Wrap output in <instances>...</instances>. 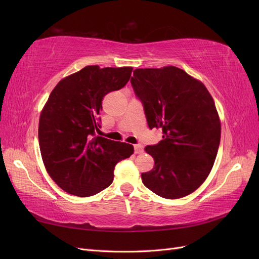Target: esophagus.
<instances>
[{
	"label": "esophagus",
	"instance_id": "1",
	"mask_svg": "<svg viewBox=\"0 0 259 259\" xmlns=\"http://www.w3.org/2000/svg\"><path fill=\"white\" fill-rule=\"evenodd\" d=\"M134 150H135L136 154H139V153H143L144 152V148H143L142 145L137 144V145H134Z\"/></svg>",
	"mask_w": 259,
	"mask_h": 259
}]
</instances>
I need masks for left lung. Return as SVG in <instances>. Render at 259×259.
I'll list each match as a JSON object with an SVG mask.
<instances>
[{"label":"left lung","instance_id":"1","mask_svg":"<svg viewBox=\"0 0 259 259\" xmlns=\"http://www.w3.org/2000/svg\"><path fill=\"white\" fill-rule=\"evenodd\" d=\"M131 83L143 101L148 126L163 139L145 150L154 160L143 184L165 199L192 193L205 182L221 143V120L201 81L174 66L136 69Z\"/></svg>","mask_w":259,"mask_h":259}]
</instances>
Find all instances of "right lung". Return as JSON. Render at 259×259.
Instances as JSON below:
<instances>
[{
	"label": "right lung",
	"instance_id": "1",
	"mask_svg": "<svg viewBox=\"0 0 259 259\" xmlns=\"http://www.w3.org/2000/svg\"><path fill=\"white\" fill-rule=\"evenodd\" d=\"M132 67L86 66L60 80L44 105L38 144L44 166L62 190L91 197L113 182L117 162L134 153L130 144L96 136L108 93L125 86Z\"/></svg>",
	"mask_w": 259,
	"mask_h": 259
}]
</instances>
